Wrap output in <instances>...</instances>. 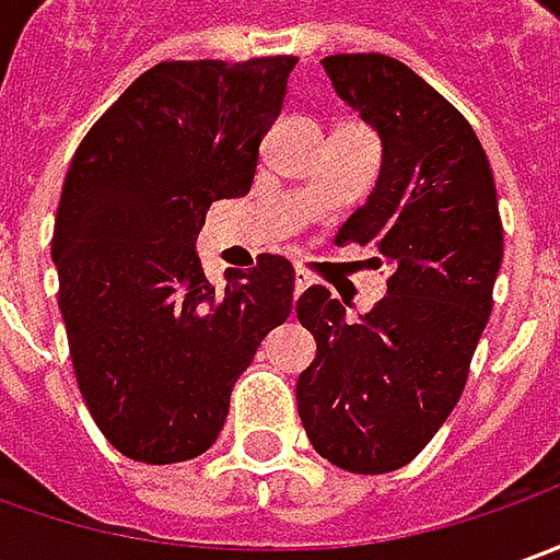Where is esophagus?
<instances>
[{
	"label": "esophagus",
	"instance_id": "1",
	"mask_svg": "<svg viewBox=\"0 0 560 560\" xmlns=\"http://www.w3.org/2000/svg\"><path fill=\"white\" fill-rule=\"evenodd\" d=\"M310 272H306V269H298V272H294V298H300V294H303V291H306V288H310Z\"/></svg>",
	"mask_w": 560,
	"mask_h": 560
}]
</instances>
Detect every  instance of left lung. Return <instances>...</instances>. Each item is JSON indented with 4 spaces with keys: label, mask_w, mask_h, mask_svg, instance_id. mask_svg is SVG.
I'll list each match as a JSON object with an SVG mask.
<instances>
[{
    "label": "left lung",
    "mask_w": 560,
    "mask_h": 560,
    "mask_svg": "<svg viewBox=\"0 0 560 560\" xmlns=\"http://www.w3.org/2000/svg\"><path fill=\"white\" fill-rule=\"evenodd\" d=\"M384 145L375 191L340 225L390 266L387 298L347 322L313 284L298 300L316 359L298 377V412L322 458L353 474L409 465L450 418L471 372L502 262L490 161L471 124L390 55L322 61Z\"/></svg>",
    "instance_id": "8db88e82"
}]
</instances>
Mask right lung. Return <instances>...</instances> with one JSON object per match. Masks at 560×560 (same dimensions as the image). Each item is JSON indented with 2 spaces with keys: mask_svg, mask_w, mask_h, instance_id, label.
Instances as JSON below:
<instances>
[{
  "mask_svg": "<svg viewBox=\"0 0 560 560\" xmlns=\"http://www.w3.org/2000/svg\"><path fill=\"white\" fill-rule=\"evenodd\" d=\"M294 65L161 61L70 161L51 235L58 306L89 415L132 462L207 453L238 375L291 316L284 257L260 254L213 288L195 238L210 203L250 191Z\"/></svg>",
  "mask_w": 560,
  "mask_h": 560,
  "instance_id": "add662e5",
  "label": "right lung"
}]
</instances>
